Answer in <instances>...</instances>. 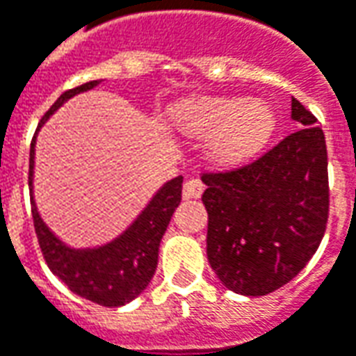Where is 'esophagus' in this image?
Returning <instances> with one entry per match:
<instances>
[{"label":"esophagus","instance_id":"1","mask_svg":"<svg viewBox=\"0 0 356 356\" xmlns=\"http://www.w3.org/2000/svg\"><path fill=\"white\" fill-rule=\"evenodd\" d=\"M204 193V183L200 179H188L183 187V195L185 198H198Z\"/></svg>","mask_w":356,"mask_h":356}]
</instances>
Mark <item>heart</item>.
Returning <instances> with one entry per match:
<instances>
[{"label":"heart","mask_w":356,"mask_h":356,"mask_svg":"<svg viewBox=\"0 0 356 356\" xmlns=\"http://www.w3.org/2000/svg\"><path fill=\"white\" fill-rule=\"evenodd\" d=\"M179 127L191 134H216L212 156L222 165H236L253 158L269 142L275 117L269 107L245 97L197 99L173 111Z\"/></svg>","instance_id":"b5f03b06"}]
</instances>
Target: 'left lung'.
Listing matches in <instances>:
<instances>
[{"label": "left lung", "instance_id": "obj_1", "mask_svg": "<svg viewBox=\"0 0 356 356\" xmlns=\"http://www.w3.org/2000/svg\"><path fill=\"white\" fill-rule=\"evenodd\" d=\"M300 130L259 158L204 171L207 255L226 289L243 296L279 290L318 251L330 216L327 147L318 118L292 99Z\"/></svg>", "mask_w": 356, "mask_h": 356}]
</instances>
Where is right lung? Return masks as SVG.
Wrapping results in <instances>:
<instances>
[{"label": "right lung", "instance_id": "obj_1", "mask_svg": "<svg viewBox=\"0 0 356 356\" xmlns=\"http://www.w3.org/2000/svg\"><path fill=\"white\" fill-rule=\"evenodd\" d=\"M99 81H89L58 97V101L46 111L40 124L50 117L66 99L76 93L95 87ZM33 165H35V136L31 142V159H29V187L33 188ZM183 177H175L163 185L146 210L138 216L130 228L111 241L108 245L99 249L66 248L54 234L46 228L36 212L35 200L33 207V224H35L38 245L42 251L46 265L66 284L72 292L81 298L91 300L105 308L124 306L127 302L142 294L158 267L159 241L163 238L173 212L181 202Z\"/></svg>", "mask_w": 356, "mask_h": 356}]
</instances>
